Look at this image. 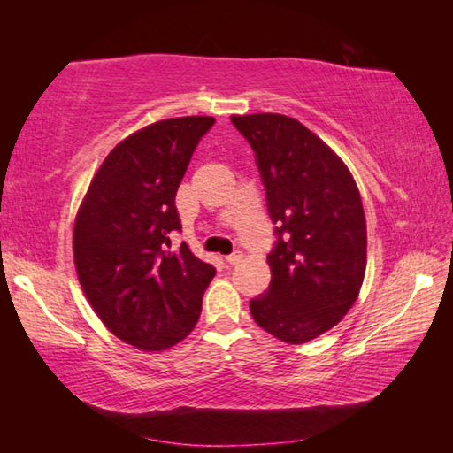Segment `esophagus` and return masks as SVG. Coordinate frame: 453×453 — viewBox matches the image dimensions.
I'll use <instances>...</instances> for the list:
<instances>
[{
	"label": "esophagus",
	"mask_w": 453,
	"mask_h": 453,
	"mask_svg": "<svg viewBox=\"0 0 453 453\" xmlns=\"http://www.w3.org/2000/svg\"><path fill=\"white\" fill-rule=\"evenodd\" d=\"M226 261H227L229 265H239V263L243 261V253H242V251H234L232 255L226 257Z\"/></svg>",
	"instance_id": "obj_1"
}]
</instances>
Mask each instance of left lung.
Here are the masks:
<instances>
[{
  "label": "left lung",
  "mask_w": 453,
  "mask_h": 453,
  "mask_svg": "<svg viewBox=\"0 0 453 453\" xmlns=\"http://www.w3.org/2000/svg\"><path fill=\"white\" fill-rule=\"evenodd\" d=\"M255 151L276 242L268 290L249 302L258 326L303 344L329 331L358 297L365 218L358 187L336 153L284 114L232 117Z\"/></svg>",
  "instance_id": "1"
}]
</instances>
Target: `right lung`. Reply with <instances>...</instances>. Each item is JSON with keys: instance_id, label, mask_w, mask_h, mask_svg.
I'll return each instance as SVG.
<instances>
[{"instance_id": "1", "label": "right lung", "mask_w": 453, "mask_h": 453, "mask_svg": "<svg viewBox=\"0 0 453 453\" xmlns=\"http://www.w3.org/2000/svg\"><path fill=\"white\" fill-rule=\"evenodd\" d=\"M211 117L159 120L114 148L93 177L73 227V261L95 313L119 339L163 350L195 329L216 268L171 251L177 188Z\"/></svg>"}]
</instances>
